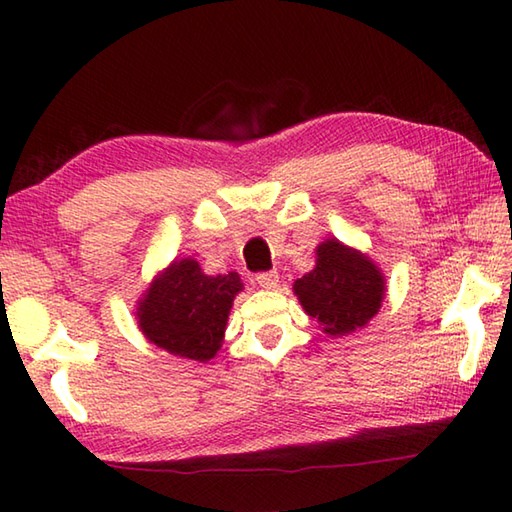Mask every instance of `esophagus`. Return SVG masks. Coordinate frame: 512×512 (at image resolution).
Masks as SVG:
<instances>
[{
	"mask_svg": "<svg viewBox=\"0 0 512 512\" xmlns=\"http://www.w3.org/2000/svg\"><path fill=\"white\" fill-rule=\"evenodd\" d=\"M255 281L262 288H266V290H273V288H277V284H279V273L277 270H266V273H259L257 277H255Z\"/></svg>",
	"mask_w": 512,
	"mask_h": 512,
	"instance_id": "esophagus-1",
	"label": "esophagus"
}]
</instances>
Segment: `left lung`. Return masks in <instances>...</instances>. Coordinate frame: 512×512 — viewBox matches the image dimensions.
<instances>
[{
  "label": "left lung",
  "mask_w": 512,
  "mask_h": 512,
  "mask_svg": "<svg viewBox=\"0 0 512 512\" xmlns=\"http://www.w3.org/2000/svg\"><path fill=\"white\" fill-rule=\"evenodd\" d=\"M303 310L330 336H347L372 321L385 299V277L361 250L325 239L317 266L295 281Z\"/></svg>",
  "instance_id": "1"
}]
</instances>
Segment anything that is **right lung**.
Listing matches in <instances>:
<instances>
[{"mask_svg":"<svg viewBox=\"0 0 512 512\" xmlns=\"http://www.w3.org/2000/svg\"><path fill=\"white\" fill-rule=\"evenodd\" d=\"M242 288L237 273L211 277L195 259H176L138 301V328L165 352L206 363L222 347L233 299Z\"/></svg>","mask_w":512,"mask_h":512,"instance_id":"add662e5","label":"right lung"}]
</instances>
